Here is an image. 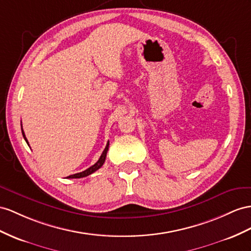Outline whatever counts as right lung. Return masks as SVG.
I'll return each mask as SVG.
<instances>
[{"label":"right lung","mask_w":251,"mask_h":251,"mask_svg":"<svg viewBox=\"0 0 251 251\" xmlns=\"http://www.w3.org/2000/svg\"><path fill=\"white\" fill-rule=\"evenodd\" d=\"M21 129H22L23 138L25 139V141H26V143L28 144V142H27V139H26V137H25V133H24V131H23L22 124H21ZM108 149H109V141H108V143H107V145H106V147H105L104 151H102V153L100 155V159L98 160V162H96L95 164H93L92 166H90V168H89V169H87L86 171L80 172V173H77V174H74V175H70V176H68L67 178H82V177H87V176H89V175H91L92 173H94L95 171H98L99 169H100L101 166H102V164H104L105 160H106V156H107Z\"/></svg>","instance_id":"1"}]
</instances>
